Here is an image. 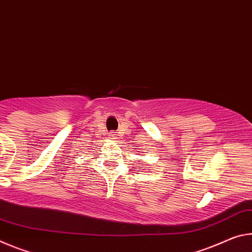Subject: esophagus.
<instances>
[{
	"label": "esophagus",
	"instance_id": "34e87169",
	"mask_svg": "<svg viewBox=\"0 0 252 252\" xmlns=\"http://www.w3.org/2000/svg\"><path fill=\"white\" fill-rule=\"evenodd\" d=\"M109 137H111V138H116V134H109Z\"/></svg>",
	"mask_w": 252,
	"mask_h": 252
}]
</instances>
